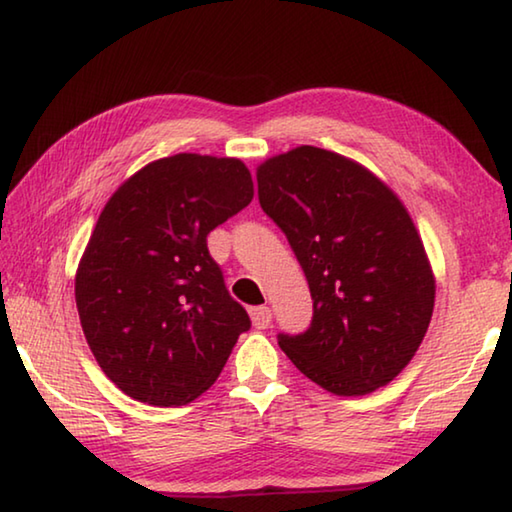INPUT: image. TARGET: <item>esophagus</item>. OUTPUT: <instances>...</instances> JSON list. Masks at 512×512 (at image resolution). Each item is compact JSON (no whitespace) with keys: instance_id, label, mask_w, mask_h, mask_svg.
Listing matches in <instances>:
<instances>
[{"instance_id":"1","label":"esophagus","mask_w":512,"mask_h":512,"mask_svg":"<svg viewBox=\"0 0 512 512\" xmlns=\"http://www.w3.org/2000/svg\"><path fill=\"white\" fill-rule=\"evenodd\" d=\"M250 318H253V325L257 329H266L268 325H271L273 314H271V309H268V307H253V309H250Z\"/></svg>"}]
</instances>
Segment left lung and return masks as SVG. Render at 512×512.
<instances>
[{
  "label": "left lung",
  "instance_id": "1",
  "mask_svg": "<svg viewBox=\"0 0 512 512\" xmlns=\"http://www.w3.org/2000/svg\"><path fill=\"white\" fill-rule=\"evenodd\" d=\"M257 194L287 235L314 300L309 327L277 334L280 348L334 395L386 386L420 348L436 298L400 198L361 164L316 146L266 160Z\"/></svg>",
  "mask_w": 512,
  "mask_h": 512
}]
</instances>
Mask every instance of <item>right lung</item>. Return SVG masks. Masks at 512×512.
I'll list each match as a JSON object with an SVG mask.
<instances>
[{
	"label": "right lung",
	"instance_id": "obj_1",
	"mask_svg": "<svg viewBox=\"0 0 512 512\" xmlns=\"http://www.w3.org/2000/svg\"><path fill=\"white\" fill-rule=\"evenodd\" d=\"M253 201L235 158L178 153L121 185L76 273V309L94 359L128 397L153 406L196 400L250 329L207 235Z\"/></svg>",
	"mask_w": 512,
	"mask_h": 512
}]
</instances>
